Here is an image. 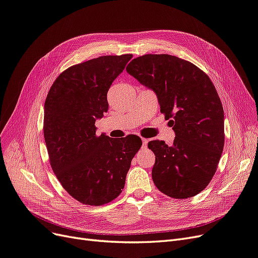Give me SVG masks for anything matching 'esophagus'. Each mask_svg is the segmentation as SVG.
Here are the masks:
<instances>
[{"instance_id": "34e87169", "label": "esophagus", "mask_w": 258, "mask_h": 258, "mask_svg": "<svg viewBox=\"0 0 258 258\" xmlns=\"http://www.w3.org/2000/svg\"><path fill=\"white\" fill-rule=\"evenodd\" d=\"M142 142H143V147H146L147 142H148V140H147V139H142Z\"/></svg>"}]
</instances>
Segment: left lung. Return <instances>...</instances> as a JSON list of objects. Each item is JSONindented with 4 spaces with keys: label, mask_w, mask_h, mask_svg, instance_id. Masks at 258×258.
<instances>
[{
    "label": "left lung",
    "mask_w": 258,
    "mask_h": 258,
    "mask_svg": "<svg viewBox=\"0 0 258 258\" xmlns=\"http://www.w3.org/2000/svg\"><path fill=\"white\" fill-rule=\"evenodd\" d=\"M126 70L156 93L175 132L171 146L148 142L156 187L175 199L196 196L215 174L224 148V110L213 83L191 62L171 54H144Z\"/></svg>",
    "instance_id": "8db88e82"
}]
</instances>
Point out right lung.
<instances>
[{"mask_svg":"<svg viewBox=\"0 0 258 258\" xmlns=\"http://www.w3.org/2000/svg\"><path fill=\"white\" fill-rule=\"evenodd\" d=\"M132 54L102 56L75 64L53 82L44 106V138L50 166L62 187L88 206H102L122 191L138 136H97L107 112V91Z\"/></svg>","mask_w":258,"mask_h":258,"instance_id":"right-lung-1","label":"right lung"}]
</instances>
